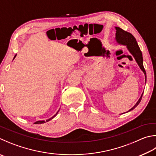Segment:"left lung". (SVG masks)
Here are the masks:
<instances>
[{
	"instance_id": "obj_1",
	"label": "left lung",
	"mask_w": 156,
	"mask_h": 156,
	"mask_svg": "<svg viewBox=\"0 0 156 156\" xmlns=\"http://www.w3.org/2000/svg\"><path fill=\"white\" fill-rule=\"evenodd\" d=\"M116 29V37L115 39L117 40V42L119 44L124 45V46H127V48L128 49L129 52L132 54L134 56L136 61L138 63V66L140 67V69L143 71L144 74L145 76V82L147 79V76H146V72L145 69L143 67V55L142 52L140 50V48L138 46V43L136 40L134 36H133L131 33L127 32V31L121 29L119 27H115ZM143 95V93L141 95L140 98L139 100L136 102V104L133 106L131 109H130L129 111L134 109L136 107L139 103L140 102L141 99H142V96ZM128 111V112H129Z\"/></svg>"
}]
</instances>
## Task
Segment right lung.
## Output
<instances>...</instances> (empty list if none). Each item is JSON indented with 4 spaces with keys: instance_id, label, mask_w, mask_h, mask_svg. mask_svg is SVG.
I'll list each match as a JSON object with an SVG mask.
<instances>
[{
    "instance_id": "add662e5",
    "label": "right lung",
    "mask_w": 156,
    "mask_h": 156,
    "mask_svg": "<svg viewBox=\"0 0 156 156\" xmlns=\"http://www.w3.org/2000/svg\"><path fill=\"white\" fill-rule=\"evenodd\" d=\"M16 55H15V56H14V58H13V59H14V58H15V57H16ZM58 112H56V115H54L52 117H51V118L48 119H47V120H46V122H48V121H50L51 119H53L54 117H55V116H56V115H57V113H58ZM46 123V121H36V122H35V124H41V123Z\"/></svg>"
}]
</instances>
